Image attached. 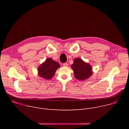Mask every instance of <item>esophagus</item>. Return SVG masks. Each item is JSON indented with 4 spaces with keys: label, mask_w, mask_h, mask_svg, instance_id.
<instances>
[{
    "label": "esophagus",
    "mask_w": 129,
    "mask_h": 129,
    "mask_svg": "<svg viewBox=\"0 0 129 129\" xmlns=\"http://www.w3.org/2000/svg\"><path fill=\"white\" fill-rule=\"evenodd\" d=\"M63 65L64 67H67L68 66V64L66 63H65L63 64Z\"/></svg>",
    "instance_id": "esophagus-1"
}]
</instances>
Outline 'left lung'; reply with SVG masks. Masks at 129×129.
I'll return each instance as SVG.
<instances>
[{"label":"left lung","instance_id":"8db88e82","mask_svg":"<svg viewBox=\"0 0 129 129\" xmlns=\"http://www.w3.org/2000/svg\"><path fill=\"white\" fill-rule=\"evenodd\" d=\"M71 67L75 73V78L79 80L87 79L92 74L91 66L81 59H75Z\"/></svg>","mask_w":129,"mask_h":129}]
</instances>
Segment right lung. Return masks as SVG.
I'll use <instances>...</instances> for the list:
<instances>
[{
  "instance_id": "obj_1",
  "label": "right lung",
  "mask_w": 129,
  "mask_h": 129,
  "mask_svg": "<svg viewBox=\"0 0 129 129\" xmlns=\"http://www.w3.org/2000/svg\"><path fill=\"white\" fill-rule=\"evenodd\" d=\"M60 67V64L51 58L47 59L38 68L39 76L44 79L49 80L54 76L56 70Z\"/></svg>"
}]
</instances>
